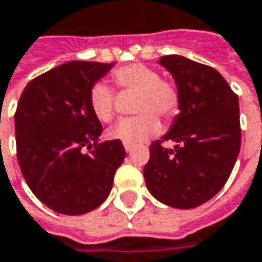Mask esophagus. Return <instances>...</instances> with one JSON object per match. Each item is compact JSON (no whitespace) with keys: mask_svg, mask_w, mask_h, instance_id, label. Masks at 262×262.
Segmentation results:
<instances>
[{"mask_svg":"<svg viewBox=\"0 0 262 262\" xmlns=\"http://www.w3.org/2000/svg\"><path fill=\"white\" fill-rule=\"evenodd\" d=\"M123 147H125V150H126V152H133V150H134V146H133V145H129V143H123Z\"/></svg>","mask_w":262,"mask_h":262,"instance_id":"obj_1","label":"esophagus"}]
</instances>
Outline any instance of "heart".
Here are the masks:
<instances>
[{"label": "heart", "mask_w": 262, "mask_h": 262, "mask_svg": "<svg viewBox=\"0 0 262 262\" xmlns=\"http://www.w3.org/2000/svg\"><path fill=\"white\" fill-rule=\"evenodd\" d=\"M113 82L120 92L136 93L133 112L136 117L123 119L108 131V137L129 145H142L157 136L161 123L157 116L166 120L172 119L180 110V95L173 84L160 80L155 69L142 63H131L113 72ZM90 108L95 117L108 123L116 116V98L113 90L96 82L89 93Z\"/></svg>", "instance_id": "heart-1"}]
</instances>
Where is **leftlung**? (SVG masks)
<instances>
[{"label": "left lung", "instance_id": "obj_1", "mask_svg": "<svg viewBox=\"0 0 262 262\" xmlns=\"http://www.w3.org/2000/svg\"><path fill=\"white\" fill-rule=\"evenodd\" d=\"M158 64L175 80L180 115L150 145L145 182L161 204L190 210L214 198L234 169L242 145L238 96L210 66L182 55L160 57ZM164 140L176 146L164 148Z\"/></svg>", "mask_w": 262, "mask_h": 262}]
</instances>
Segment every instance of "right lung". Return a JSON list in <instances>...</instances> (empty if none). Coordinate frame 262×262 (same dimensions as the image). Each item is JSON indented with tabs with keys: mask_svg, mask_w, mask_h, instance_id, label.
<instances>
[{
	"mask_svg": "<svg viewBox=\"0 0 262 262\" xmlns=\"http://www.w3.org/2000/svg\"><path fill=\"white\" fill-rule=\"evenodd\" d=\"M113 66L63 63L28 82L20 95L15 115L19 167L34 196L55 213L81 215L98 208L125 160L120 140H99L102 126L89 102L90 89Z\"/></svg>",
	"mask_w": 262,
	"mask_h": 262,
	"instance_id": "add662e5",
	"label": "right lung"
}]
</instances>
